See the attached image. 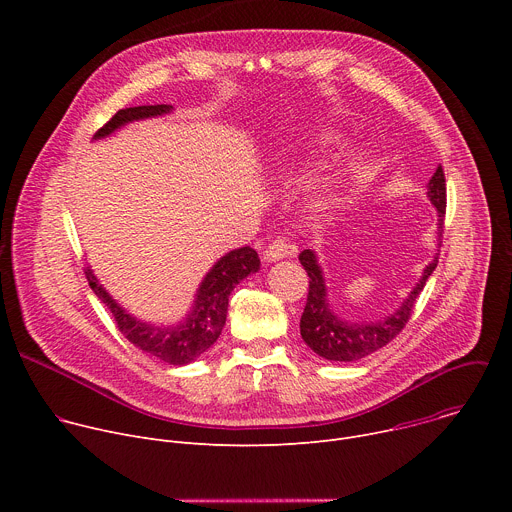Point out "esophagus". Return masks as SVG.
Masks as SVG:
<instances>
[{
	"instance_id": "34e87169",
	"label": "esophagus",
	"mask_w": 512,
	"mask_h": 512,
	"mask_svg": "<svg viewBox=\"0 0 512 512\" xmlns=\"http://www.w3.org/2000/svg\"><path fill=\"white\" fill-rule=\"evenodd\" d=\"M294 253H296L294 245H289L285 239H277V241L269 243V247L263 251V259L267 263H271V261H279V259L291 257Z\"/></svg>"
}]
</instances>
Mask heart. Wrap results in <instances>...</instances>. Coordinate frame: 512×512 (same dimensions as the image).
<instances>
[{"instance_id": "b5f03b06", "label": "heart", "mask_w": 512, "mask_h": 512, "mask_svg": "<svg viewBox=\"0 0 512 512\" xmlns=\"http://www.w3.org/2000/svg\"><path fill=\"white\" fill-rule=\"evenodd\" d=\"M320 141H332V137H328V135H324V139H320ZM346 172H350L348 168H346ZM338 182H340V178H336V180H332L330 182V186L326 188V190H322L318 196H316V204L318 206H328V202H330V198H332V190H336L338 188Z\"/></svg>"}]
</instances>
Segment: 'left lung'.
I'll return each instance as SVG.
<instances>
[{
	"mask_svg": "<svg viewBox=\"0 0 512 512\" xmlns=\"http://www.w3.org/2000/svg\"><path fill=\"white\" fill-rule=\"evenodd\" d=\"M427 196L431 204L437 208V237L442 239L444 233V216H446V176L444 168L437 166L435 174L431 176L427 184ZM437 255L433 261L423 269V275L419 283L411 289V294L405 298V302L399 306L397 312L391 316L377 320V322H346L340 320L328 304V289L324 281L322 267L318 265L316 253L312 249H304L300 253V263L304 265L308 277H310V291L308 302L300 320V332L304 342L322 358L326 360H338V362H352L358 358L369 356L377 352L379 348L387 346L409 322L411 312L415 308V302L425 287L427 277L437 267Z\"/></svg>",
	"mask_w": 512,
	"mask_h": 512,
	"instance_id": "8db88e82",
	"label": "left lung"
}]
</instances>
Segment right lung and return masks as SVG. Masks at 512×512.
<instances>
[{
	"label": "right lung",
	"instance_id": "obj_1",
	"mask_svg": "<svg viewBox=\"0 0 512 512\" xmlns=\"http://www.w3.org/2000/svg\"><path fill=\"white\" fill-rule=\"evenodd\" d=\"M170 111L172 105H141L121 109L95 133V139L111 135L125 123L158 117ZM259 265V255L251 247L235 249L218 259L202 279L190 314L176 326H156L133 318L107 294V289L99 283L91 269H85V275L91 289L95 291V296L107 306L117 322L119 332L131 344L168 364H174V367H182V364L196 360L221 336L227 322L231 291L235 289V285H239L241 279L259 271Z\"/></svg>",
	"mask_w": 512,
	"mask_h": 512
}]
</instances>
